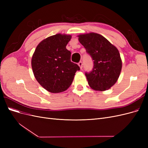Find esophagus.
<instances>
[{
    "instance_id": "34e87169",
    "label": "esophagus",
    "mask_w": 148,
    "mask_h": 148,
    "mask_svg": "<svg viewBox=\"0 0 148 148\" xmlns=\"http://www.w3.org/2000/svg\"><path fill=\"white\" fill-rule=\"evenodd\" d=\"M78 66L80 67V69H82V68H83V63H82V61H80L79 63H78Z\"/></svg>"
}]
</instances>
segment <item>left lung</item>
<instances>
[{
  "instance_id": "obj_1",
  "label": "left lung",
  "mask_w": 148,
  "mask_h": 148,
  "mask_svg": "<svg viewBox=\"0 0 148 148\" xmlns=\"http://www.w3.org/2000/svg\"><path fill=\"white\" fill-rule=\"evenodd\" d=\"M78 37L94 60L92 70L85 73L89 86L96 91L107 90L117 82L122 70L119 50L99 34L89 33Z\"/></svg>"
}]
</instances>
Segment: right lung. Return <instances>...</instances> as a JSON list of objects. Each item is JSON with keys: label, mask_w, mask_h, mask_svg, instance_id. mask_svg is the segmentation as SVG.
<instances>
[{"label": "right lung", "mask_w": 148, "mask_h": 148, "mask_svg": "<svg viewBox=\"0 0 148 148\" xmlns=\"http://www.w3.org/2000/svg\"><path fill=\"white\" fill-rule=\"evenodd\" d=\"M71 35L57 34L39 42L31 59L35 78L49 92L65 91L73 82L79 66L71 62V52L66 46Z\"/></svg>", "instance_id": "1"}]
</instances>
